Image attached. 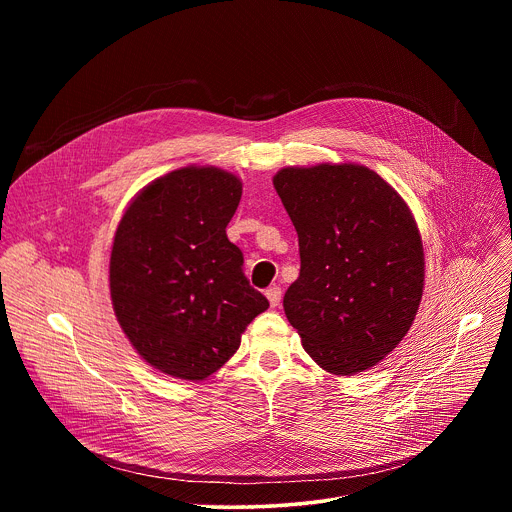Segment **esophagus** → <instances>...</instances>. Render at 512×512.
Returning <instances> with one entry per match:
<instances>
[{"instance_id":"34e87169","label":"esophagus","mask_w":512,"mask_h":512,"mask_svg":"<svg viewBox=\"0 0 512 512\" xmlns=\"http://www.w3.org/2000/svg\"><path fill=\"white\" fill-rule=\"evenodd\" d=\"M265 296H267V300H269L271 308H277V306H279V302H281V289L273 285V287H269V289L265 291Z\"/></svg>"}]
</instances>
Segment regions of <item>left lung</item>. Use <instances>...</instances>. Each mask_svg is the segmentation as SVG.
<instances>
[{
    "label": "left lung",
    "mask_w": 512,
    "mask_h": 512,
    "mask_svg": "<svg viewBox=\"0 0 512 512\" xmlns=\"http://www.w3.org/2000/svg\"><path fill=\"white\" fill-rule=\"evenodd\" d=\"M273 186L300 241V277L283 296L289 324L324 371H369L403 340L423 294L409 206L358 164L281 168Z\"/></svg>",
    "instance_id": "8db88e82"
}]
</instances>
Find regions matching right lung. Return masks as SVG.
Here are the masks:
<instances>
[{"mask_svg":"<svg viewBox=\"0 0 512 512\" xmlns=\"http://www.w3.org/2000/svg\"><path fill=\"white\" fill-rule=\"evenodd\" d=\"M241 194L235 174L188 166L145 186L121 216L109 261L113 310L137 354L164 375L216 373L269 308L227 237Z\"/></svg>","mask_w":512,"mask_h":512,"instance_id":"obj_1","label":"right lung"}]
</instances>
